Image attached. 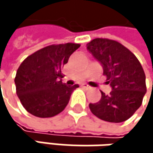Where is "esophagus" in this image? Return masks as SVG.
Segmentation results:
<instances>
[{"mask_svg": "<svg viewBox=\"0 0 153 153\" xmlns=\"http://www.w3.org/2000/svg\"><path fill=\"white\" fill-rule=\"evenodd\" d=\"M80 86H81L82 88H90V86H89V85H88L87 83H82Z\"/></svg>", "mask_w": 153, "mask_h": 153, "instance_id": "1", "label": "esophagus"}]
</instances>
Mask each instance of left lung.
Returning a JSON list of instances; mask_svg holds the SVG:
<instances>
[{"instance_id":"obj_1","label":"left lung","mask_w":153,"mask_h":153,"mask_svg":"<svg viewBox=\"0 0 153 153\" xmlns=\"http://www.w3.org/2000/svg\"><path fill=\"white\" fill-rule=\"evenodd\" d=\"M88 50L103 65L106 83L112 90L109 95L89 104L91 112L108 122L120 123L128 120L141 106L146 93L145 74L137 56L121 43L97 38L87 44Z\"/></svg>"}]
</instances>
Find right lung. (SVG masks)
Instances as JSON below:
<instances>
[{"label": "right lung", "mask_w": 153, "mask_h": 153, "mask_svg": "<svg viewBox=\"0 0 153 153\" xmlns=\"http://www.w3.org/2000/svg\"><path fill=\"white\" fill-rule=\"evenodd\" d=\"M78 43L52 44L28 56L19 65L15 77L16 95L24 108L39 118H50L69 103L73 87L62 82V68Z\"/></svg>", "instance_id": "right-lung-1"}]
</instances>
